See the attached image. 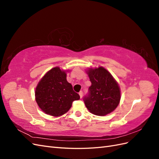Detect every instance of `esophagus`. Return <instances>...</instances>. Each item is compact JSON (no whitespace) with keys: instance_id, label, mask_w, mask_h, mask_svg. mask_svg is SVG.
Returning a JSON list of instances; mask_svg holds the SVG:
<instances>
[{"instance_id":"obj_1","label":"esophagus","mask_w":159,"mask_h":159,"mask_svg":"<svg viewBox=\"0 0 159 159\" xmlns=\"http://www.w3.org/2000/svg\"><path fill=\"white\" fill-rule=\"evenodd\" d=\"M79 95H80V98L81 99L82 98V97H83V92H82V91H80V92H79Z\"/></svg>"}]
</instances>
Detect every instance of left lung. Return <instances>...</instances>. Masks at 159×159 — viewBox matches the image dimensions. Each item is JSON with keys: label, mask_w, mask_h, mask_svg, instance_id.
I'll return each instance as SVG.
<instances>
[{"label": "left lung", "mask_w": 159, "mask_h": 159, "mask_svg": "<svg viewBox=\"0 0 159 159\" xmlns=\"http://www.w3.org/2000/svg\"><path fill=\"white\" fill-rule=\"evenodd\" d=\"M91 85L84 103L89 111L104 116L117 108L121 99V91L117 81L103 67L90 68L86 70Z\"/></svg>", "instance_id": "obj_1"}]
</instances>
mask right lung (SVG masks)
<instances>
[{
    "label": "right lung",
    "mask_w": 159,
    "mask_h": 159,
    "mask_svg": "<svg viewBox=\"0 0 159 159\" xmlns=\"http://www.w3.org/2000/svg\"><path fill=\"white\" fill-rule=\"evenodd\" d=\"M67 71L59 67L53 68L46 72L36 86V102L47 115L61 116L68 111L74 101L80 98L67 81Z\"/></svg>",
    "instance_id": "obj_1"
}]
</instances>
